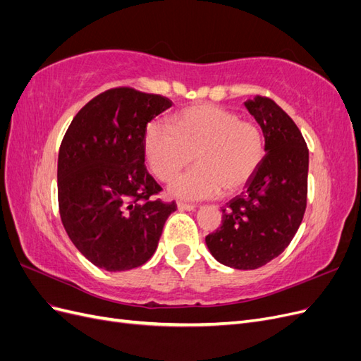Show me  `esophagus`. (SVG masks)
I'll use <instances>...</instances> for the list:
<instances>
[{"label": "esophagus", "mask_w": 361, "mask_h": 361, "mask_svg": "<svg viewBox=\"0 0 361 361\" xmlns=\"http://www.w3.org/2000/svg\"><path fill=\"white\" fill-rule=\"evenodd\" d=\"M197 204H192V203H185V202H179L178 203V209L179 211H194Z\"/></svg>", "instance_id": "34e87169"}]
</instances>
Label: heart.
Returning <instances> with one entry per match:
<instances>
[{
    "mask_svg": "<svg viewBox=\"0 0 361 361\" xmlns=\"http://www.w3.org/2000/svg\"><path fill=\"white\" fill-rule=\"evenodd\" d=\"M264 135L256 123L215 105H192L145 133V155L159 180H170L194 158L197 167L179 174L170 192L182 199H207L235 192L251 179L264 158Z\"/></svg>",
    "mask_w": 361,
    "mask_h": 361,
    "instance_id": "1",
    "label": "heart"
}]
</instances>
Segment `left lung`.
Segmentation results:
<instances>
[{
  "label": "left lung",
  "mask_w": 361,
  "mask_h": 361,
  "mask_svg": "<svg viewBox=\"0 0 361 361\" xmlns=\"http://www.w3.org/2000/svg\"><path fill=\"white\" fill-rule=\"evenodd\" d=\"M245 108L262 128L267 154L204 239L211 255L235 269H256L281 255L307 204L309 149L298 126L269 97L256 96Z\"/></svg>",
  "instance_id": "obj_1"
}]
</instances>
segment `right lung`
Masks as SVG:
<instances>
[{"mask_svg": "<svg viewBox=\"0 0 361 361\" xmlns=\"http://www.w3.org/2000/svg\"><path fill=\"white\" fill-rule=\"evenodd\" d=\"M161 94L117 87L78 111L59 152L61 223L93 265L128 271L154 256L176 203L154 199L162 190L145 166V133L171 106Z\"/></svg>", "mask_w": 361, "mask_h": 361, "instance_id": "obj_1", "label": "right lung"}]
</instances>
